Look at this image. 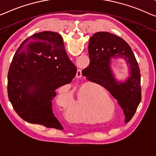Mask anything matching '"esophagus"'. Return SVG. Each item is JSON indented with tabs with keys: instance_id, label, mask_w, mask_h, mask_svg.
I'll use <instances>...</instances> for the list:
<instances>
[{
	"instance_id": "esophagus-1",
	"label": "esophagus",
	"mask_w": 156,
	"mask_h": 156,
	"mask_svg": "<svg viewBox=\"0 0 156 156\" xmlns=\"http://www.w3.org/2000/svg\"><path fill=\"white\" fill-rule=\"evenodd\" d=\"M81 76H82V72H81V70L80 69V70H78L77 74H76V78H80Z\"/></svg>"
}]
</instances>
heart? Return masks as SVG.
I'll return each mask as SVG.
<instances>
[{"mask_svg": "<svg viewBox=\"0 0 156 156\" xmlns=\"http://www.w3.org/2000/svg\"><path fill=\"white\" fill-rule=\"evenodd\" d=\"M104 95L108 97L104 90L100 89ZM108 101H111L108 98ZM57 101L64 111H69L72 105L71 95L64 90H59L57 97ZM94 104V97L91 87H82L79 90L77 96L73 99V106L71 108L69 115L76 121L80 122H90L94 120L92 115V109ZM96 113H99L102 116H109L111 113V108L107 104H103L94 109Z\"/></svg>", "mask_w": 156, "mask_h": 156, "instance_id": "heart-1", "label": "heart"}]
</instances>
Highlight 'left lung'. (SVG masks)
Masks as SVG:
<instances>
[{"mask_svg":"<svg viewBox=\"0 0 156 156\" xmlns=\"http://www.w3.org/2000/svg\"><path fill=\"white\" fill-rule=\"evenodd\" d=\"M88 52L90 62L82 74L108 90L122 109L125 122H129L141 99L140 71L131 48L120 37L99 31L90 38ZM118 58L128 65L129 76L125 80H118L111 68L112 62Z\"/></svg>","mask_w":156,"mask_h":156,"instance_id":"obj_1","label":"left lung"}]
</instances>
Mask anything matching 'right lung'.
<instances>
[{
	"mask_svg": "<svg viewBox=\"0 0 156 156\" xmlns=\"http://www.w3.org/2000/svg\"><path fill=\"white\" fill-rule=\"evenodd\" d=\"M76 72L61 35L53 31L34 34L21 44L12 61L9 99L22 119L59 129L62 125L53 114L52 101L55 90L71 83Z\"/></svg>",
	"mask_w": 156,
	"mask_h": 156,
	"instance_id": "right-lung-1",
	"label": "right lung"
}]
</instances>
